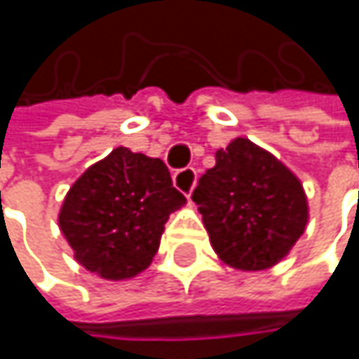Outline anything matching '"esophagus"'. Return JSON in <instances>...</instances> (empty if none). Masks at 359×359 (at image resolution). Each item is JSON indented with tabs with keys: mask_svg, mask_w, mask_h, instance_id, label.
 Returning <instances> with one entry per match:
<instances>
[{
	"mask_svg": "<svg viewBox=\"0 0 359 359\" xmlns=\"http://www.w3.org/2000/svg\"><path fill=\"white\" fill-rule=\"evenodd\" d=\"M175 187L182 191L187 197H191V191L195 189V182H197V172H195V168H191V166H187V168H180L175 172Z\"/></svg>",
	"mask_w": 359,
	"mask_h": 359,
	"instance_id": "34e87169",
	"label": "esophagus"
}]
</instances>
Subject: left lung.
<instances>
[{"label":"left lung","mask_w":359,"mask_h":359,"mask_svg":"<svg viewBox=\"0 0 359 359\" xmlns=\"http://www.w3.org/2000/svg\"><path fill=\"white\" fill-rule=\"evenodd\" d=\"M212 248L239 270H264L283 259L304 235L308 199L299 179L250 139L216 151L193 191Z\"/></svg>","instance_id":"1"}]
</instances>
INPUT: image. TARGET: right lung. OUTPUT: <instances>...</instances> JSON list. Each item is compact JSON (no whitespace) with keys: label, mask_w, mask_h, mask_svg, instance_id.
I'll return each instance as SVG.
<instances>
[{"label":"right lung","mask_w":359,"mask_h":359,"mask_svg":"<svg viewBox=\"0 0 359 359\" xmlns=\"http://www.w3.org/2000/svg\"><path fill=\"white\" fill-rule=\"evenodd\" d=\"M184 201L162 160L116 147L70 187L60 229L81 266L122 280L151 264L168 216Z\"/></svg>","instance_id":"obj_1"}]
</instances>
